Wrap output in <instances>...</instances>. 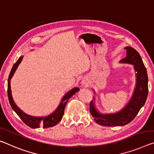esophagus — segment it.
Instances as JSON below:
<instances>
[{
    "mask_svg": "<svg viewBox=\"0 0 154 154\" xmlns=\"http://www.w3.org/2000/svg\"><path fill=\"white\" fill-rule=\"evenodd\" d=\"M82 84H84V85H85V86H88V82H83Z\"/></svg>",
    "mask_w": 154,
    "mask_h": 154,
    "instance_id": "34e87169",
    "label": "esophagus"
}]
</instances>
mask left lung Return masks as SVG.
<instances>
[{"label":"left lung","mask_w":154,"mask_h":154,"mask_svg":"<svg viewBox=\"0 0 154 154\" xmlns=\"http://www.w3.org/2000/svg\"><path fill=\"white\" fill-rule=\"evenodd\" d=\"M127 57L121 62L134 65L136 72V86L128 104L116 114L102 115L94 108L92 101L90 103V112L97 123L103 126H123L134 120L140 108L145 105L148 95V76L146 68L138 51L127 46Z\"/></svg>","instance_id":"8db88e82"}]
</instances>
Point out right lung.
Segmentation results:
<instances>
[{
  "label": "right lung",
  "instance_id": "obj_1",
  "mask_svg": "<svg viewBox=\"0 0 154 154\" xmlns=\"http://www.w3.org/2000/svg\"><path fill=\"white\" fill-rule=\"evenodd\" d=\"M23 58V56H21V57L16 61V62L14 64L13 67L11 68L10 73H9L8 78V84H7V94H8L9 103H10L12 109L16 112V113L18 114V116L21 119V120L23 121L26 125H28L31 128H40V127H42L43 128H46L55 126L56 124L59 123L61 121V119H62V116L64 115L66 105L68 100H69V99L73 94L79 91V89L78 88H73L70 90V91L68 92L66 94H65V96L63 97L59 106H58L57 109H56L52 114H51L49 116L46 117H33L24 114L23 111L20 110V109L17 107L15 103H14L13 98H12L11 96L10 85L11 78L13 76L14 73L15 72L16 68H18V65L21 62Z\"/></svg>",
  "mask_w": 154,
  "mask_h": 154
}]
</instances>
